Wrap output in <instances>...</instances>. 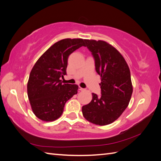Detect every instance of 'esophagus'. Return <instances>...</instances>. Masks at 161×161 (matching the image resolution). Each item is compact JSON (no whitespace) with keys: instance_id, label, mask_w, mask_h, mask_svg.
I'll list each match as a JSON object with an SVG mask.
<instances>
[{"instance_id":"esophagus-1","label":"esophagus","mask_w":161,"mask_h":161,"mask_svg":"<svg viewBox=\"0 0 161 161\" xmlns=\"http://www.w3.org/2000/svg\"><path fill=\"white\" fill-rule=\"evenodd\" d=\"M79 91H85V89H83V88H82V87H80V86H79Z\"/></svg>"}]
</instances>
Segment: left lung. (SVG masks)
Segmentation results:
<instances>
[{"label":"left lung","mask_w":161,"mask_h":161,"mask_svg":"<svg viewBox=\"0 0 161 161\" xmlns=\"http://www.w3.org/2000/svg\"><path fill=\"white\" fill-rule=\"evenodd\" d=\"M85 42L101 76V95L92 94L91 101L82 106V115L94 124L108 125L118 119L129 104L133 92L130 69L122 55L109 43L92 40Z\"/></svg>","instance_id":"8db88e82"}]
</instances>
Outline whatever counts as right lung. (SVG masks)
<instances>
[{
	"mask_svg": "<svg viewBox=\"0 0 161 161\" xmlns=\"http://www.w3.org/2000/svg\"><path fill=\"white\" fill-rule=\"evenodd\" d=\"M85 46L82 39L58 41L33 66L27 82V95L33 114L39 119L52 121L59 118L66 101L77 94L78 85L64 84L60 79L66 75L69 56Z\"/></svg>",
	"mask_w": 161,
	"mask_h": 161,
	"instance_id": "right-lung-1",
	"label": "right lung"
}]
</instances>
